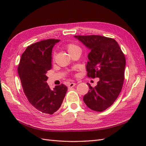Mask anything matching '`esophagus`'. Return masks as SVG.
I'll return each instance as SVG.
<instances>
[{"label": "esophagus", "mask_w": 146, "mask_h": 146, "mask_svg": "<svg viewBox=\"0 0 146 146\" xmlns=\"http://www.w3.org/2000/svg\"><path fill=\"white\" fill-rule=\"evenodd\" d=\"M76 85V84L75 83L71 82V83H68V87H69V88H70V87H73V86H75Z\"/></svg>", "instance_id": "34e87169"}]
</instances>
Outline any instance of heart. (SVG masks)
Returning <instances> with one entry per match:
<instances>
[{
    "instance_id": "obj_1",
    "label": "heart",
    "mask_w": 146,
    "mask_h": 146,
    "mask_svg": "<svg viewBox=\"0 0 146 146\" xmlns=\"http://www.w3.org/2000/svg\"><path fill=\"white\" fill-rule=\"evenodd\" d=\"M66 49H67L68 52H69V54L71 53V52H72L74 51L77 50V49H80V48L78 47V46L73 44H68L66 46Z\"/></svg>"
}]
</instances>
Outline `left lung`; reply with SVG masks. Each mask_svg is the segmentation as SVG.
Wrapping results in <instances>:
<instances>
[{
    "label": "left lung",
    "mask_w": 146,
    "mask_h": 146,
    "mask_svg": "<svg viewBox=\"0 0 146 146\" xmlns=\"http://www.w3.org/2000/svg\"><path fill=\"white\" fill-rule=\"evenodd\" d=\"M89 50L86 64L87 76L99 78L97 85L83 97L88 108L102 111L110 107L122 90L124 80L125 58L115 40L104 36H75Z\"/></svg>",
    "instance_id": "1"
}]
</instances>
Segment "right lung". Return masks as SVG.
<instances>
[{
  "mask_svg": "<svg viewBox=\"0 0 146 146\" xmlns=\"http://www.w3.org/2000/svg\"><path fill=\"white\" fill-rule=\"evenodd\" d=\"M60 39L43 40L29 46L23 54L18 74L24 93L33 106L41 112L53 114L60 108L67 92L63 84L51 90L46 73L52 68V50Z\"/></svg>",
  "mask_w": 146,
  "mask_h": 146,
  "instance_id": "add662e5",
  "label": "right lung"
}]
</instances>
